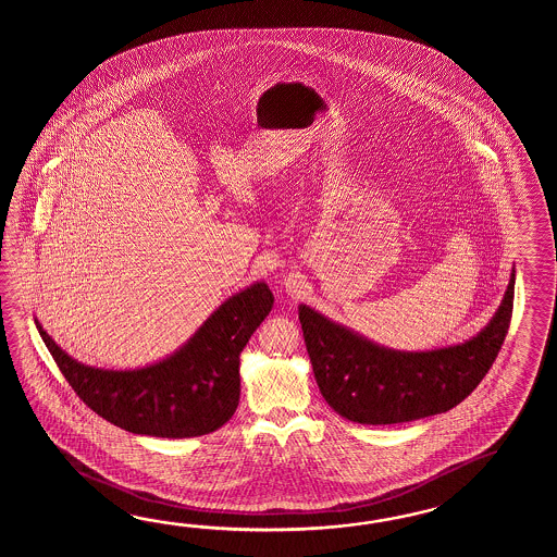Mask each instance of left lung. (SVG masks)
I'll use <instances>...</instances> for the list:
<instances>
[{"label": "left lung", "instance_id": "obj_1", "mask_svg": "<svg viewBox=\"0 0 557 557\" xmlns=\"http://www.w3.org/2000/svg\"><path fill=\"white\" fill-rule=\"evenodd\" d=\"M516 271L494 319L463 344L400 352L358 336L307 305L298 319L320 394L334 412L358 424H400L448 412L472 394L508 334Z\"/></svg>", "mask_w": 557, "mask_h": 557}]
</instances>
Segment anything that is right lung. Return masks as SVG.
<instances>
[{
    "instance_id": "add662e5",
    "label": "right lung",
    "mask_w": 557,
    "mask_h": 557,
    "mask_svg": "<svg viewBox=\"0 0 557 557\" xmlns=\"http://www.w3.org/2000/svg\"><path fill=\"white\" fill-rule=\"evenodd\" d=\"M273 302L267 284H252L216 308L175 355L139 370L85 367L65 355L37 320L36 326L61 374L95 414L133 434L193 438L235 414L238 355Z\"/></svg>"
}]
</instances>
